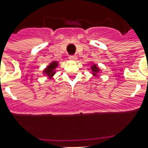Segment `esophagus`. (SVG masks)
Listing matches in <instances>:
<instances>
[{"label":"esophagus","mask_w":148,"mask_h":148,"mask_svg":"<svg viewBox=\"0 0 148 148\" xmlns=\"http://www.w3.org/2000/svg\"><path fill=\"white\" fill-rule=\"evenodd\" d=\"M69 58L71 59V60H76L77 58V57L76 55H70V56H69Z\"/></svg>","instance_id":"obj_1"}]
</instances>
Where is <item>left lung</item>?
<instances>
[{"label": "left lung", "instance_id": "1", "mask_svg": "<svg viewBox=\"0 0 148 148\" xmlns=\"http://www.w3.org/2000/svg\"><path fill=\"white\" fill-rule=\"evenodd\" d=\"M92 71H93V74H94L95 76L97 75V73H98L100 71V70L97 68V66L96 65H93V66H92Z\"/></svg>", "mask_w": 148, "mask_h": 148}]
</instances>
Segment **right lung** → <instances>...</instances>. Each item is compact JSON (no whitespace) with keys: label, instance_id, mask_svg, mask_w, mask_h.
<instances>
[{"label":"right lung","instance_id":"right-lung-1","mask_svg":"<svg viewBox=\"0 0 148 148\" xmlns=\"http://www.w3.org/2000/svg\"><path fill=\"white\" fill-rule=\"evenodd\" d=\"M57 66H58V62H52L47 67V69L44 71V72H45L46 74H47L48 76H50V77H51L52 76L55 74V67H57Z\"/></svg>","mask_w":148,"mask_h":148}]
</instances>
